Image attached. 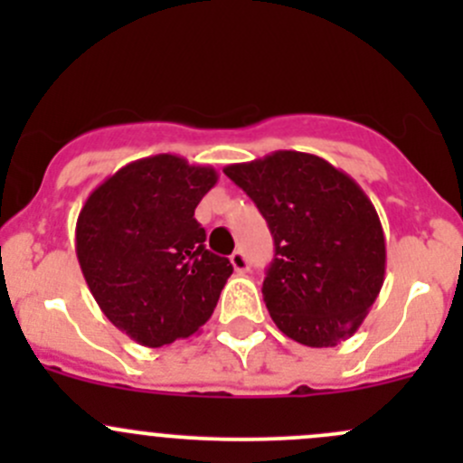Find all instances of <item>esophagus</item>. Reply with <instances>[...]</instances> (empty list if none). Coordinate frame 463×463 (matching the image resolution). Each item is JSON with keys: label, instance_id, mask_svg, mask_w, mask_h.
<instances>
[{"label": "esophagus", "instance_id": "34e87169", "mask_svg": "<svg viewBox=\"0 0 463 463\" xmlns=\"http://www.w3.org/2000/svg\"><path fill=\"white\" fill-rule=\"evenodd\" d=\"M231 264L237 273H246V270L250 269V261L244 255V250H235V253L231 255Z\"/></svg>", "mask_w": 463, "mask_h": 463}]
</instances>
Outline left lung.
<instances>
[{
  "label": "left lung",
  "instance_id": "obj_1",
  "mask_svg": "<svg viewBox=\"0 0 463 463\" xmlns=\"http://www.w3.org/2000/svg\"><path fill=\"white\" fill-rule=\"evenodd\" d=\"M223 172L273 235L261 293L278 329L307 347H334L356 334L385 279V235L361 185L325 158L293 149Z\"/></svg>",
  "mask_w": 463,
  "mask_h": 463
}]
</instances>
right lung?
Masks as SVG:
<instances>
[{"label":"right lung","instance_id":"right-lung-1","mask_svg":"<svg viewBox=\"0 0 463 463\" xmlns=\"http://www.w3.org/2000/svg\"><path fill=\"white\" fill-rule=\"evenodd\" d=\"M176 154L107 176L76 223V255L102 314L145 347L190 338L208 322L232 264L205 249L194 208L217 184Z\"/></svg>","mask_w":463,"mask_h":463}]
</instances>
